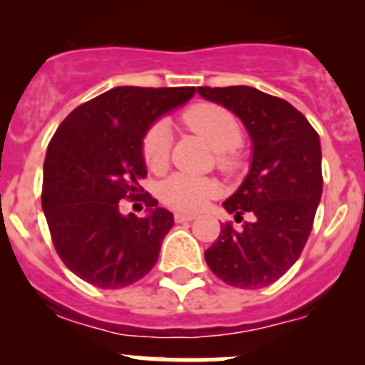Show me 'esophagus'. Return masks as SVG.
Wrapping results in <instances>:
<instances>
[{
	"label": "esophagus",
	"instance_id": "34e87169",
	"mask_svg": "<svg viewBox=\"0 0 365 365\" xmlns=\"http://www.w3.org/2000/svg\"><path fill=\"white\" fill-rule=\"evenodd\" d=\"M173 219H175V222H186V221H193V219H195V215H193V214H182V212H175Z\"/></svg>",
	"mask_w": 365,
	"mask_h": 365
}]
</instances>
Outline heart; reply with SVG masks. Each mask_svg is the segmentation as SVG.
<instances>
[{"mask_svg":"<svg viewBox=\"0 0 365 365\" xmlns=\"http://www.w3.org/2000/svg\"><path fill=\"white\" fill-rule=\"evenodd\" d=\"M182 122L186 128L205 138L217 151V166L222 172L234 173L243 166L241 155L235 151L243 140L237 118L228 109L217 104L202 102L195 104L182 113ZM172 137L164 122H155L148 128L143 137V159L153 172H159L170 159ZM219 193L217 180L210 177H193L186 173H175L168 177L159 188L160 201L179 212H197L206 202Z\"/></svg>","mask_w":365,"mask_h":365,"instance_id":"heart-1","label":"heart"}]
</instances>
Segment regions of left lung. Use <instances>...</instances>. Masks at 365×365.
Wrapping results in <instances>:
<instances>
[{
  "label": "left lung",
  "mask_w": 365,
  "mask_h": 365,
  "mask_svg": "<svg viewBox=\"0 0 365 365\" xmlns=\"http://www.w3.org/2000/svg\"><path fill=\"white\" fill-rule=\"evenodd\" d=\"M197 93L235 113L254 144L247 179L222 202L235 219L252 214V221L241 230L225 222L205 259L228 285L267 287L294 265L312 230L324 186L320 137L294 106L256 87H197Z\"/></svg>",
  "instance_id": "obj_1"
}]
</instances>
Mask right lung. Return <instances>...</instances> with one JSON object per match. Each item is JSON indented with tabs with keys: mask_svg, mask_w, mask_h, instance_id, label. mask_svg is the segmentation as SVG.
Wrapping results in <instances>:
<instances>
[{
	"mask_svg": "<svg viewBox=\"0 0 365 365\" xmlns=\"http://www.w3.org/2000/svg\"><path fill=\"white\" fill-rule=\"evenodd\" d=\"M193 93L195 87H115L73 109L51 138L41 206L58 256L83 282L120 289L159 259L173 214L140 186V146L153 120ZM122 198L143 200L150 215L122 216Z\"/></svg>",
	"mask_w": 365,
	"mask_h": 365,
	"instance_id": "add662e5",
	"label": "right lung"
}]
</instances>
